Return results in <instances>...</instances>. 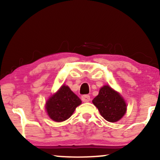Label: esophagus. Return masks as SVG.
Here are the masks:
<instances>
[{
    "mask_svg": "<svg viewBox=\"0 0 160 160\" xmlns=\"http://www.w3.org/2000/svg\"><path fill=\"white\" fill-rule=\"evenodd\" d=\"M82 100L83 102H87L90 100V96L88 95H82Z\"/></svg>",
    "mask_w": 160,
    "mask_h": 160,
    "instance_id": "1",
    "label": "esophagus"
}]
</instances>
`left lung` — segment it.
<instances>
[{"label": "left lung", "instance_id": "8db88e82", "mask_svg": "<svg viewBox=\"0 0 160 160\" xmlns=\"http://www.w3.org/2000/svg\"><path fill=\"white\" fill-rule=\"evenodd\" d=\"M100 115L106 121L116 122L121 119L127 111L126 102L119 92L108 85L101 87L92 100Z\"/></svg>", "mask_w": 160, "mask_h": 160}]
</instances>
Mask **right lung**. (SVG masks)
<instances>
[{"mask_svg": "<svg viewBox=\"0 0 160 160\" xmlns=\"http://www.w3.org/2000/svg\"><path fill=\"white\" fill-rule=\"evenodd\" d=\"M82 100L71 90L69 87L62 85L46 102L47 114L54 121L60 122L68 119Z\"/></svg>", "mask_w": 160, "mask_h": 160, "instance_id": "obj_1", "label": "right lung"}]
</instances>
